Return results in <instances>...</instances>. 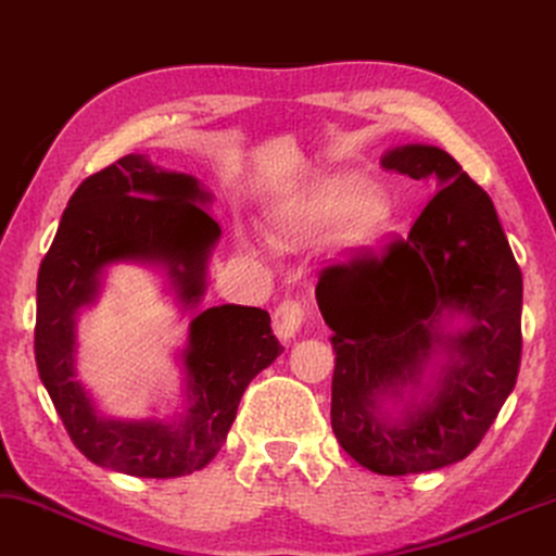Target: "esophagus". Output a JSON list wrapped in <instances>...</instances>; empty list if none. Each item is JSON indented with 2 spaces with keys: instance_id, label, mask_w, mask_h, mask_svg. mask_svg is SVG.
I'll use <instances>...</instances> for the list:
<instances>
[{
  "instance_id": "34e87169",
  "label": "esophagus",
  "mask_w": 556,
  "mask_h": 556,
  "mask_svg": "<svg viewBox=\"0 0 556 556\" xmlns=\"http://www.w3.org/2000/svg\"><path fill=\"white\" fill-rule=\"evenodd\" d=\"M304 306L300 302H281L275 309V317H271V327H275V334L281 339V342H292V339L300 334V329L304 325Z\"/></svg>"
}]
</instances>
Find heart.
Masks as SVG:
<instances>
[{
	"instance_id": "heart-1",
	"label": "heart",
	"mask_w": 556,
	"mask_h": 556,
	"mask_svg": "<svg viewBox=\"0 0 556 556\" xmlns=\"http://www.w3.org/2000/svg\"><path fill=\"white\" fill-rule=\"evenodd\" d=\"M337 229L344 252H367L384 242L394 214L387 199L357 174H331L271 210V227L289 244L312 242Z\"/></svg>"
}]
</instances>
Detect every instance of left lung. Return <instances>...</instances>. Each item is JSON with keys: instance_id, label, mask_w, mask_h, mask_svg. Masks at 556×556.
<instances>
[{"instance_id": "left-lung-1", "label": "left lung", "mask_w": 556, "mask_h": 556, "mask_svg": "<svg viewBox=\"0 0 556 556\" xmlns=\"http://www.w3.org/2000/svg\"><path fill=\"white\" fill-rule=\"evenodd\" d=\"M382 167L439 192L404 242L321 271L317 304L334 331L337 442L402 477L462 462L515 389L521 271L490 194L444 149L392 147Z\"/></svg>"}]
</instances>
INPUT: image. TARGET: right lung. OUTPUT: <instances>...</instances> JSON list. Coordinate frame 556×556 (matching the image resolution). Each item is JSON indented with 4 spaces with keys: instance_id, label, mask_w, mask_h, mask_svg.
Returning <instances> with one entry per match:
<instances>
[{
    "instance_id": "obj_1",
    "label": "right lung",
    "mask_w": 556,
    "mask_h": 556,
    "mask_svg": "<svg viewBox=\"0 0 556 556\" xmlns=\"http://www.w3.org/2000/svg\"><path fill=\"white\" fill-rule=\"evenodd\" d=\"M210 204L212 194L192 174L156 167L147 154H127L81 181L41 260L39 379L72 442L99 467L147 479L206 467L227 442L247 384L285 352L267 312L219 304L189 321L187 344L177 352L185 402L172 417H110L77 379V317L99 300L112 264L160 269L181 312L202 302L206 264L222 237L204 210Z\"/></svg>"
}]
</instances>
